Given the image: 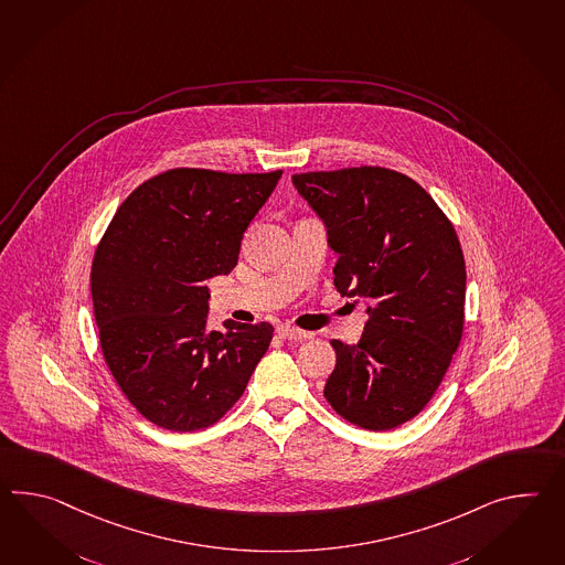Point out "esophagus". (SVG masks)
<instances>
[{
  "mask_svg": "<svg viewBox=\"0 0 565 565\" xmlns=\"http://www.w3.org/2000/svg\"><path fill=\"white\" fill-rule=\"evenodd\" d=\"M277 334H279L281 339L286 340H306L312 337L310 332H306V330H300V328L294 327H279L277 328Z\"/></svg>",
  "mask_w": 565,
  "mask_h": 565,
  "instance_id": "esophagus-1",
  "label": "esophagus"
}]
</instances>
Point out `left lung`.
Masks as SVG:
<instances>
[{
  "instance_id": "1",
  "label": "left lung",
  "mask_w": 565,
  "mask_h": 565,
  "mask_svg": "<svg viewBox=\"0 0 565 565\" xmlns=\"http://www.w3.org/2000/svg\"><path fill=\"white\" fill-rule=\"evenodd\" d=\"M328 228L334 286L366 298L356 344L332 340L324 397L354 426L387 431L426 407L465 330L466 265L458 235L409 175L381 166L291 175Z\"/></svg>"
}]
</instances>
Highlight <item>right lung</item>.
Returning <instances> with one entry per match:
<instances>
[{
    "mask_svg": "<svg viewBox=\"0 0 565 565\" xmlns=\"http://www.w3.org/2000/svg\"><path fill=\"white\" fill-rule=\"evenodd\" d=\"M281 170L174 168L117 209L90 267L100 351L119 390L170 431L213 426L238 402L274 327L206 328V279L237 265L241 238Z\"/></svg>",
    "mask_w": 565,
    "mask_h": 565,
    "instance_id": "1",
    "label": "right lung"
}]
</instances>
